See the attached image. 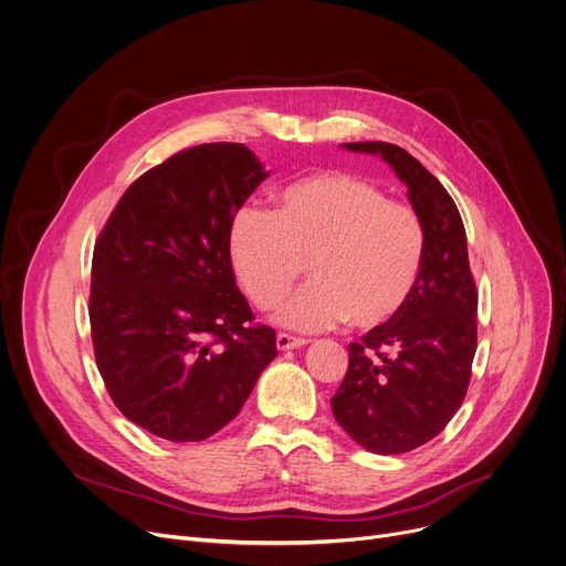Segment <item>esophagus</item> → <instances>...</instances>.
<instances>
[{
  "label": "esophagus",
  "mask_w": 566,
  "mask_h": 566,
  "mask_svg": "<svg viewBox=\"0 0 566 566\" xmlns=\"http://www.w3.org/2000/svg\"><path fill=\"white\" fill-rule=\"evenodd\" d=\"M305 344H307V339H301V337H292V335H285V333L276 335V348L279 350H292V348H301Z\"/></svg>",
  "instance_id": "obj_1"
}]
</instances>
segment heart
<instances>
[{
	"mask_svg": "<svg viewBox=\"0 0 566 566\" xmlns=\"http://www.w3.org/2000/svg\"><path fill=\"white\" fill-rule=\"evenodd\" d=\"M235 281L261 310L276 307L307 263L312 281L279 312L292 331L342 322L368 331L409 301L424 261V227L413 207L387 200L373 181L326 170L283 186L274 211L238 209L227 229Z\"/></svg>",
	"mask_w": 566,
	"mask_h": 566,
	"instance_id": "heart-1",
	"label": "heart"
}]
</instances>
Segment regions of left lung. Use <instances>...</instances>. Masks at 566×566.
Segmentation results:
<instances>
[{"mask_svg":"<svg viewBox=\"0 0 566 566\" xmlns=\"http://www.w3.org/2000/svg\"><path fill=\"white\" fill-rule=\"evenodd\" d=\"M382 157L424 227L418 283L398 315L348 346V370L333 396L335 420L375 454H405L441 433L459 411L476 353L479 294L461 213L416 157L387 142L342 144Z\"/></svg>","mask_w":566,"mask_h":566,"instance_id":"left-lung-1","label":"left lung"}]
</instances>
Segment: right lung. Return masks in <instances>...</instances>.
<instances>
[{
  "label": "right lung",
  "mask_w": 566,
  "mask_h": 566,
  "mask_svg": "<svg viewBox=\"0 0 566 566\" xmlns=\"http://www.w3.org/2000/svg\"><path fill=\"white\" fill-rule=\"evenodd\" d=\"M270 172L242 144H202L144 172L92 259L96 366L118 411L172 443L238 416L276 357L229 263L231 216Z\"/></svg>",
  "instance_id": "obj_1"
}]
</instances>
